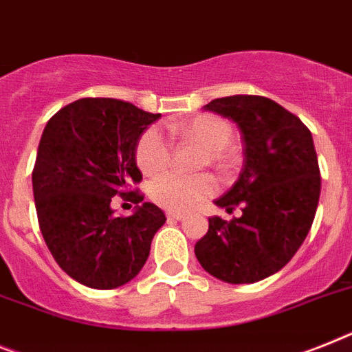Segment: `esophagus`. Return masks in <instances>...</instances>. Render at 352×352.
<instances>
[{
	"mask_svg": "<svg viewBox=\"0 0 352 352\" xmlns=\"http://www.w3.org/2000/svg\"><path fill=\"white\" fill-rule=\"evenodd\" d=\"M166 217L170 218V220H182V218H184V214H182V212H177V211H168Z\"/></svg>",
	"mask_w": 352,
	"mask_h": 352,
	"instance_id": "1",
	"label": "esophagus"
}]
</instances>
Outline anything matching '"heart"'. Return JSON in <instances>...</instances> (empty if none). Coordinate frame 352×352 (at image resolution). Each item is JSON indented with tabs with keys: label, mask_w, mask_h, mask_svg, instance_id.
<instances>
[{
	"label": "heart",
	"mask_w": 352,
	"mask_h": 352,
	"mask_svg": "<svg viewBox=\"0 0 352 352\" xmlns=\"http://www.w3.org/2000/svg\"><path fill=\"white\" fill-rule=\"evenodd\" d=\"M171 134L182 141H193L208 148L204 161L223 162L229 153L227 146L232 140V126L223 118L212 114H200L179 123L171 129ZM171 143L159 126H148L140 135L135 144V162L143 173L155 175L170 164ZM217 191V182L211 175H184L168 171L152 182L150 195L153 202L170 211H186L211 197Z\"/></svg>",
	"instance_id": "heart-1"
}]
</instances>
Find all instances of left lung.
I'll list each match as a JSON object with an SVG mask.
<instances>
[{
    "label": "left lung",
    "mask_w": 352,
    "mask_h": 352,
    "mask_svg": "<svg viewBox=\"0 0 352 352\" xmlns=\"http://www.w3.org/2000/svg\"><path fill=\"white\" fill-rule=\"evenodd\" d=\"M229 118L243 135V170L231 190L217 200L231 221L209 218L195 245L206 272L231 285L261 281L281 270L311 229L320 197V170L311 132L274 100L234 94L204 105Z\"/></svg>",
    "instance_id": "8db88e82"
}]
</instances>
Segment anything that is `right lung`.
I'll return each instance as SVG.
<instances>
[{
  "mask_svg": "<svg viewBox=\"0 0 352 352\" xmlns=\"http://www.w3.org/2000/svg\"><path fill=\"white\" fill-rule=\"evenodd\" d=\"M161 114L116 98H80L55 112L41 135L32 171L41 232L58 267L80 285L111 290L134 279L148 259L164 212L143 201L135 144ZM120 194L138 203L114 217Z\"/></svg>",
  "mask_w": 352,
  "mask_h": 352,
  "instance_id": "add662e5",
  "label": "right lung"
}]
</instances>
